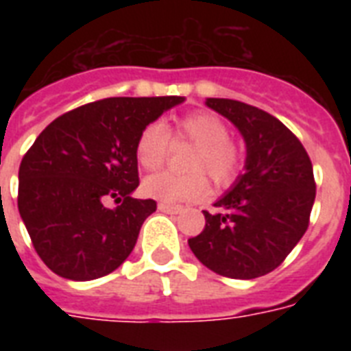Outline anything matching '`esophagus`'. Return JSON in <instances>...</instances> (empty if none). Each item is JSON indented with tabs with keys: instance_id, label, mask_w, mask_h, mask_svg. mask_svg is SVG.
<instances>
[{
	"instance_id": "esophagus-1",
	"label": "esophagus",
	"mask_w": 351,
	"mask_h": 351,
	"mask_svg": "<svg viewBox=\"0 0 351 351\" xmlns=\"http://www.w3.org/2000/svg\"><path fill=\"white\" fill-rule=\"evenodd\" d=\"M158 209L160 211H164V213H184L186 209H184V206H173V204H165V202H160L158 204Z\"/></svg>"
}]
</instances>
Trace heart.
Returning a JSON list of instances; mask_svg holds the SVG:
<instances>
[{
  "instance_id": "b5f03b06",
  "label": "heart",
  "mask_w": 351,
  "mask_h": 351,
  "mask_svg": "<svg viewBox=\"0 0 351 351\" xmlns=\"http://www.w3.org/2000/svg\"><path fill=\"white\" fill-rule=\"evenodd\" d=\"M175 138L195 143L187 167L191 173H171L164 171L145 178L143 193L160 202L175 204L197 200L208 193L206 171L217 186H228L237 178L242 167V151L230 138L224 121L213 112H191L176 123ZM169 151V132L164 123H149L138 136L136 158L143 169L154 171L165 162Z\"/></svg>"
}]
</instances>
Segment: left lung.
<instances>
[{"label": "left lung", "instance_id": "obj_1", "mask_svg": "<svg viewBox=\"0 0 351 351\" xmlns=\"http://www.w3.org/2000/svg\"><path fill=\"white\" fill-rule=\"evenodd\" d=\"M206 106L240 131L245 171L213 204L217 213L204 211L206 228L187 244L222 277H262L282 264L308 230L313 165L299 138L269 112L228 98H208Z\"/></svg>", "mask_w": 351, "mask_h": 351}]
</instances>
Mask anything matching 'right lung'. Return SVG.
Returning <instances> with one entry per match:
<instances>
[{
	"label": "right lung",
	"mask_w": 351,
	"mask_h": 351,
	"mask_svg": "<svg viewBox=\"0 0 351 351\" xmlns=\"http://www.w3.org/2000/svg\"><path fill=\"white\" fill-rule=\"evenodd\" d=\"M182 96L106 98L65 112L41 131L19 165L18 209L49 269L95 280L123 264L154 200L131 193L140 132ZM107 197L121 202L105 208Z\"/></svg>",
	"instance_id": "add662e5"
}]
</instances>
